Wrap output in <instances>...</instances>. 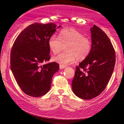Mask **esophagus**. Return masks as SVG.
Instances as JSON below:
<instances>
[{"label":"esophagus","instance_id":"esophagus-1","mask_svg":"<svg viewBox=\"0 0 124 124\" xmlns=\"http://www.w3.org/2000/svg\"><path fill=\"white\" fill-rule=\"evenodd\" d=\"M59 68H60L61 69H64V68H66V66H65V65H59Z\"/></svg>","mask_w":124,"mask_h":124}]
</instances>
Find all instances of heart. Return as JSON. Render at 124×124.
I'll return each instance as SVG.
<instances>
[{
  "instance_id": "b5f03b06",
  "label": "heart",
  "mask_w": 124,
  "mask_h": 124,
  "mask_svg": "<svg viewBox=\"0 0 124 124\" xmlns=\"http://www.w3.org/2000/svg\"><path fill=\"white\" fill-rule=\"evenodd\" d=\"M66 51L54 56L53 60L62 65L73 63L78 58L83 60L91 50V41L84 37L80 31L72 28H65L59 32V37L52 35L48 39V46L51 52L58 54L66 45Z\"/></svg>"
}]
</instances>
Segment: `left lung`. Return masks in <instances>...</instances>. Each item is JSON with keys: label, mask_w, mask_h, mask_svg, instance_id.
Returning <instances> with one entry per match:
<instances>
[{"label": "left lung", "mask_w": 124, "mask_h": 124, "mask_svg": "<svg viewBox=\"0 0 124 124\" xmlns=\"http://www.w3.org/2000/svg\"><path fill=\"white\" fill-rule=\"evenodd\" d=\"M90 31V52L76 67L72 82L74 94L85 100L93 99L103 92L116 63V52L106 34L95 25Z\"/></svg>", "instance_id": "left-lung-1"}]
</instances>
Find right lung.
Instances as JSON below:
<instances>
[{
  "mask_svg": "<svg viewBox=\"0 0 124 124\" xmlns=\"http://www.w3.org/2000/svg\"><path fill=\"white\" fill-rule=\"evenodd\" d=\"M53 23H35L18 35L10 53V69L24 93L39 97L49 92L54 73L59 70L50 59L48 39L58 28Z\"/></svg>",
  "mask_w": 124,
  "mask_h": 124,
  "instance_id": "obj_1",
  "label": "right lung"
}]
</instances>
